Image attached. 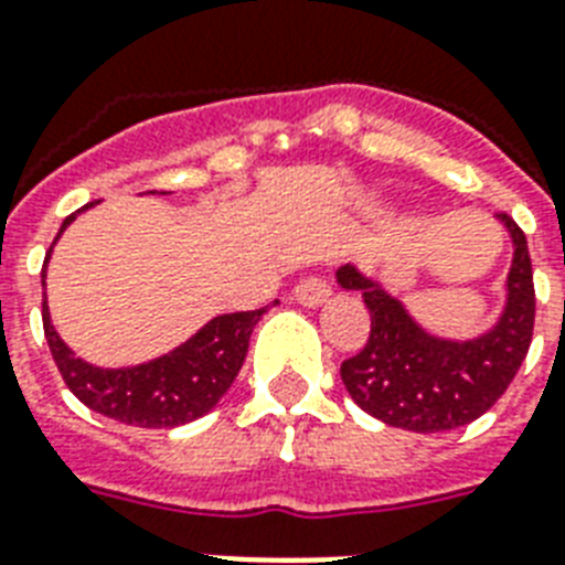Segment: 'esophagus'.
<instances>
[{"label":"esophagus","instance_id":"obj_1","mask_svg":"<svg viewBox=\"0 0 565 565\" xmlns=\"http://www.w3.org/2000/svg\"><path fill=\"white\" fill-rule=\"evenodd\" d=\"M329 297H332V286L323 277H306L294 288V300L300 302V306H309V309L326 302Z\"/></svg>","mask_w":565,"mask_h":565}]
</instances>
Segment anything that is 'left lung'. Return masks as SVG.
Wrapping results in <instances>:
<instances>
[{
	"mask_svg": "<svg viewBox=\"0 0 565 565\" xmlns=\"http://www.w3.org/2000/svg\"><path fill=\"white\" fill-rule=\"evenodd\" d=\"M500 222L514 242L505 311L491 332L473 340L436 338L375 279L355 265L340 268V286L361 291L372 320L366 347L340 363V377L363 413L401 430L445 433L477 422L502 398L534 334V274L525 233L508 213Z\"/></svg>",
	"mask_w": 565,
	"mask_h": 565,
	"instance_id": "obj_1",
	"label": "left lung"
}]
</instances>
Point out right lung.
Here are the masks:
<instances>
[{
    "instance_id": "right-lung-1",
    "label": "right lung",
    "mask_w": 565,
    "mask_h": 565,
    "mask_svg": "<svg viewBox=\"0 0 565 565\" xmlns=\"http://www.w3.org/2000/svg\"><path fill=\"white\" fill-rule=\"evenodd\" d=\"M77 213L65 218L60 233L72 225ZM49 256L51 248L45 254V263H49ZM263 311L265 309L213 317L188 343L172 349L170 355L138 363V366H124V370H100V366H92L74 355L54 332L45 300H42V329H45L51 358L57 363L65 386L88 409L115 418V422L132 424V427L164 430V427L195 422L216 407L218 398L231 390L239 375L245 355H248L250 332L259 323Z\"/></svg>"
}]
</instances>
